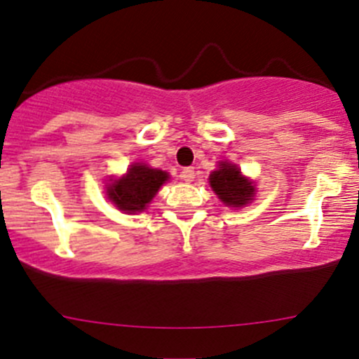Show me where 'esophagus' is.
<instances>
[{"label":"esophagus","instance_id":"esophagus-1","mask_svg":"<svg viewBox=\"0 0 359 359\" xmlns=\"http://www.w3.org/2000/svg\"><path fill=\"white\" fill-rule=\"evenodd\" d=\"M180 177H182L186 182H193L194 177H196V172H194L193 166H186V168H182V172H180Z\"/></svg>","mask_w":359,"mask_h":359}]
</instances>
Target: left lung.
I'll list each match as a JSON object with an SVG mask.
<instances>
[{"mask_svg": "<svg viewBox=\"0 0 359 359\" xmlns=\"http://www.w3.org/2000/svg\"><path fill=\"white\" fill-rule=\"evenodd\" d=\"M210 187L226 206L241 208L255 196V184L231 161H220L208 177Z\"/></svg>", "mask_w": 359, "mask_h": 359, "instance_id": "8db88e82", "label": "left lung"}]
</instances>
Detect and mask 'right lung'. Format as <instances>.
<instances>
[{"instance_id":"right-lung-1","label":"right lung","mask_w":359,"mask_h":359,"mask_svg":"<svg viewBox=\"0 0 359 359\" xmlns=\"http://www.w3.org/2000/svg\"><path fill=\"white\" fill-rule=\"evenodd\" d=\"M168 179L170 175L163 170L151 168L144 163H133L125 175L109 179L106 187L107 200L125 213L142 212Z\"/></svg>"}]
</instances>
